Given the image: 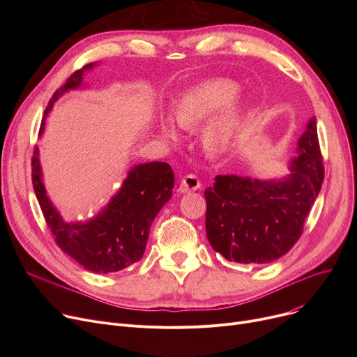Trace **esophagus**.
Listing matches in <instances>:
<instances>
[{
    "mask_svg": "<svg viewBox=\"0 0 357 357\" xmlns=\"http://www.w3.org/2000/svg\"><path fill=\"white\" fill-rule=\"evenodd\" d=\"M198 188H201V181H199V178H198L197 175L188 174V175H185V176L181 179L179 192L185 194V192L197 191Z\"/></svg>",
    "mask_w": 357,
    "mask_h": 357,
    "instance_id": "esophagus-1",
    "label": "esophagus"
}]
</instances>
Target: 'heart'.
Listing matches in <instances>:
<instances>
[{
    "mask_svg": "<svg viewBox=\"0 0 357 357\" xmlns=\"http://www.w3.org/2000/svg\"><path fill=\"white\" fill-rule=\"evenodd\" d=\"M238 93V85L229 79H213L190 89L178 101L174 117L183 128H192L213 117L215 112L233 102ZM236 116L229 114L213 121L204 133V140L213 150L227 147L236 128ZM165 139L176 140L178 130L171 120L160 126Z\"/></svg>",
    "mask_w": 357,
    "mask_h": 357,
    "instance_id": "obj_1",
    "label": "heart"
}]
</instances>
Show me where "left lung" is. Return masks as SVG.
<instances>
[{
	"label": "left lung",
	"instance_id": "left-lung-1",
	"mask_svg": "<svg viewBox=\"0 0 357 357\" xmlns=\"http://www.w3.org/2000/svg\"><path fill=\"white\" fill-rule=\"evenodd\" d=\"M289 169L291 175L282 181L215 178L204 192L205 230L215 252L230 261L260 265L294 248L324 181L315 117L298 140Z\"/></svg>",
	"mask_w": 357,
	"mask_h": 357
}]
</instances>
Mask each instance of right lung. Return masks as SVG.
<instances>
[{"mask_svg": "<svg viewBox=\"0 0 357 357\" xmlns=\"http://www.w3.org/2000/svg\"><path fill=\"white\" fill-rule=\"evenodd\" d=\"M91 68L92 63H88L75 70L68 81L54 91L45 109V117L59 96L81 85L84 72ZM43 126L45 119L39 133H42ZM37 153L39 150L34 147L31 156L33 188L56 245L86 271L96 273L119 272L139 261L146 249L152 221L172 197L175 183L172 167L165 162L135 166L119 194L98 217L88 222L68 224L46 195Z\"/></svg>", "mask_w": 357, "mask_h": 357, "instance_id": "1", "label": "right lung"}]
</instances>
